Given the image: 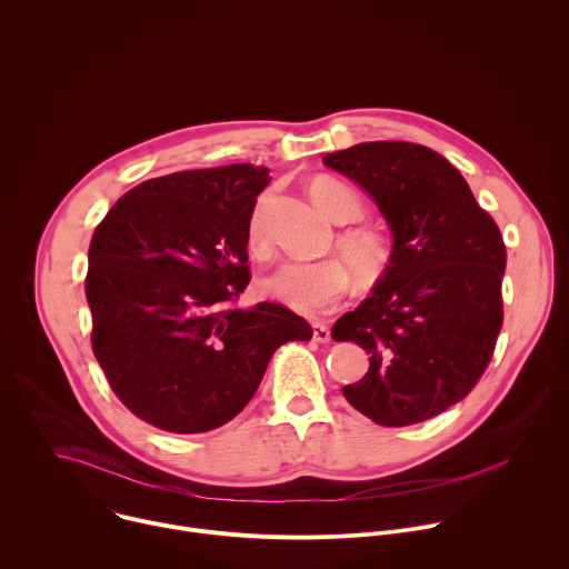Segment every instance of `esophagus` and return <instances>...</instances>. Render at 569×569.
Segmentation results:
<instances>
[{
	"instance_id": "1",
	"label": "esophagus",
	"mask_w": 569,
	"mask_h": 569,
	"mask_svg": "<svg viewBox=\"0 0 569 569\" xmlns=\"http://www.w3.org/2000/svg\"><path fill=\"white\" fill-rule=\"evenodd\" d=\"M312 340L315 342H329L331 340V329L323 321H312Z\"/></svg>"
}]
</instances>
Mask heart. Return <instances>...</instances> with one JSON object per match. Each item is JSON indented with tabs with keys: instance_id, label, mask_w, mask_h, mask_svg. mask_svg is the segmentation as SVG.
Listing matches in <instances>:
<instances>
[{
	"instance_id": "obj_1",
	"label": "heart",
	"mask_w": 569,
	"mask_h": 569,
	"mask_svg": "<svg viewBox=\"0 0 569 569\" xmlns=\"http://www.w3.org/2000/svg\"><path fill=\"white\" fill-rule=\"evenodd\" d=\"M308 189L317 207L336 222H356L362 216V202L358 193L340 180L317 178L310 182ZM268 200L270 193H263L257 200L248 227L250 248L259 257L268 254L270 250L266 233ZM336 250H340L345 261H288L279 266L274 272L261 279L263 295L299 315H319L336 306L347 295L353 274L362 283H373L389 270L393 257L389 238L371 224L342 229L336 240ZM351 269L355 270L353 273L350 272Z\"/></svg>"
}]
</instances>
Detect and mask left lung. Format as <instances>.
Wrapping results in <instances>:
<instances>
[{
	"label": "left lung",
	"instance_id": "obj_1",
	"mask_svg": "<svg viewBox=\"0 0 569 569\" xmlns=\"http://www.w3.org/2000/svg\"><path fill=\"white\" fill-rule=\"evenodd\" d=\"M321 161L367 189L393 231L389 270L331 333L369 353V371L342 391L378 426L428 421L466 398L493 358L505 319L500 227L421 143L367 141Z\"/></svg>",
	"mask_w": 569,
	"mask_h": 569
}]
</instances>
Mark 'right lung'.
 I'll use <instances>...</instances> for the list:
<instances>
[{"instance_id": "1", "label": "right lung", "mask_w": 569, "mask_h": 569, "mask_svg": "<svg viewBox=\"0 0 569 569\" xmlns=\"http://www.w3.org/2000/svg\"><path fill=\"white\" fill-rule=\"evenodd\" d=\"M268 169L229 164L146 180L94 229L86 295L92 349L117 398L176 435L229 423L274 351L312 338L281 303L240 308L248 227Z\"/></svg>"}]
</instances>
